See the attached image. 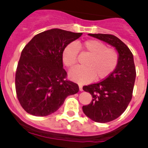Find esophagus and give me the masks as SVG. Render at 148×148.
<instances>
[{
  "label": "esophagus",
  "instance_id": "esophagus-1",
  "mask_svg": "<svg viewBox=\"0 0 148 148\" xmlns=\"http://www.w3.org/2000/svg\"><path fill=\"white\" fill-rule=\"evenodd\" d=\"M79 90H80V91H82V90H83V86H82L81 85H79Z\"/></svg>",
  "mask_w": 148,
  "mask_h": 148
}]
</instances>
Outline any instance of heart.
Masks as SVG:
<instances>
[{"label":"heart","instance_id":"heart-1","mask_svg":"<svg viewBox=\"0 0 148 148\" xmlns=\"http://www.w3.org/2000/svg\"><path fill=\"white\" fill-rule=\"evenodd\" d=\"M79 50H82L89 57L84 67H76L71 70L70 78L75 82L83 84L95 78L101 80L109 77L117 67L119 55L114 48L107 47L106 44L96 39H88L77 44L70 43L64 48L62 54V62L68 68H71L77 62Z\"/></svg>","mask_w":148,"mask_h":148}]
</instances>
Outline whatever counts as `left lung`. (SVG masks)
<instances>
[{
    "instance_id": "8db88e82",
    "label": "left lung",
    "mask_w": 148,
    "mask_h": 148,
    "mask_svg": "<svg viewBox=\"0 0 148 148\" xmlns=\"http://www.w3.org/2000/svg\"><path fill=\"white\" fill-rule=\"evenodd\" d=\"M88 35L114 47L119 55L117 67L109 77L83 87L93 97L88 105L83 106L84 114L94 122L106 123L121 116L131 101L136 77L134 58L128 47L116 36L106 34Z\"/></svg>"
}]
</instances>
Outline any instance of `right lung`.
<instances>
[{
	"label": "right lung",
	"instance_id": "right-lung-1",
	"mask_svg": "<svg viewBox=\"0 0 148 148\" xmlns=\"http://www.w3.org/2000/svg\"><path fill=\"white\" fill-rule=\"evenodd\" d=\"M82 33L52 29L35 35L24 47L15 77L18 100L27 113L45 116L56 112L78 85L67 79L62 54Z\"/></svg>",
	"mask_w": 148,
	"mask_h": 148
}]
</instances>
